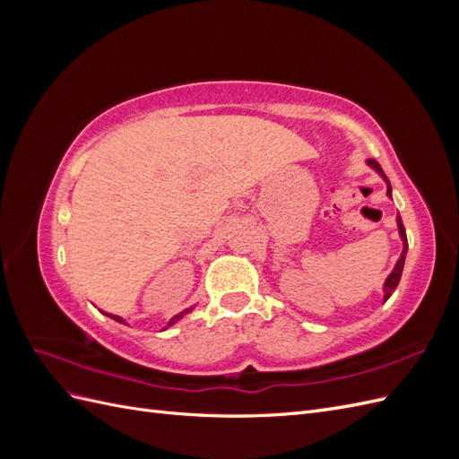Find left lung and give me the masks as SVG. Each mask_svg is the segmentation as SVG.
I'll return each mask as SVG.
<instances>
[{
  "label": "left lung",
  "mask_w": 459,
  "mask_h": 459,
  "mask_svg": "<svg viewBox=\"0 0 459 459\" xmlns=\"http://www.w3.org/2000/svg\"><path fill=\"white\" fill-rule=\"evenodd\" d=\"M368 164L369 166H373L375 170H377L385 179H386V195L391 197V182H388V178H386V174L383 172V169H381V164L375 160V159H368ZM398 230H400V238H402V241H404V251H402V255H400V260L396 262V266H394V270H393V273L386 277V281H385V300L393 295V290L398 287V281H400V275H402V270H404V260H406V253H408V238H406V230H404V224H402V218H400V214H398Z\"/></svg>",
  "instance_id": "left-lung-1"
}]
</instances>
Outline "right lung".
<instances>
[{
	"label": "right lung",
	"mask_w": 459,
	"mask_h": 459,
	"mask_svg": "<svg viewBox=\"0 0 459 459\" xmlns=\"http://www.w3.org/2000/svg\"><path fill=\"white\" fill-rule=\"evenodd\" d=\"M189 310H191V308H186V310H184V312H179V314H178V316H174V317H172V319H170V324H169V327H170V325H172V324H176V322H178V319H179V317H184V316H186V314H187V312H189ZM107 316H108V314H107ZM108 317H113V319H117V322H120V324H124V319H122V317H118V316H108Z\"/></svg>",
	"instance_id": "add662e5"
}]
</instances>
